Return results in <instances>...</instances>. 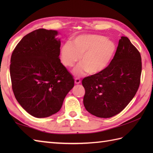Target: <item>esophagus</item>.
<instances>
[{
    "instance_id": "obj_1",
    "label": "esophagus",
    "mask_w": 153,
    "mask_h": 153,
    "mask_svg": "<svg viewBox=\"0 0 153 153\" xmlns=\"http://www.w3.org/2000/svg\"><path fill=\"white\" fill-rule=\"evenodd\" d=\"M81 83V80L79 78L75 79V83L76 84H79Z\"/></svg>"
}]
</instances>
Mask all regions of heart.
I'll use <instances>...</instances> for the list:
<instances>
[{
  "label": "heart",
  "instance_id": "1",
  "mask_svg": "<svg viewBox=\"0 0 153 153\" xmlns=\"http://www.w3.org/2000/svg\"><path fill=\"white\" fill-rule=\"evenodd\" d=\"M115 43L104 36L83 34L74 37L71 43H65L60 48L62 62L66 67H73L79 60V64L73 71L79 76L86 72L95 75L102 72L108 66L115 54Z\"/></svg>",
  "mask_w": 153,
  "mask_h": 153
}]
</instances>
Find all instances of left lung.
<instances>
[{
  "label": "left lung",
  "mask_w": 153,
  "mask_h": 153,
  "mask_svg": "<svg viewBox=\"0 0 153 153\" xmlns=\"http://www.w3.org/2000/svg\"><path fill=\"white\" fill-rule=\"evenodd\" d=\"M141 69L139 52L128 37H122L114 56L106 69L82 80L85 109L104 118L122 112L137 91Z\"/></svg>",
  "instance_id": "left-lung-1"
}]
</instances>
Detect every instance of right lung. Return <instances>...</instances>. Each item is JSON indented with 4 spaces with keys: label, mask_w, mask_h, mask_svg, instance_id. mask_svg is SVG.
<instances>
[{
    "label": "right lung",
    "mask_w": 153,
    "mask_h": 153,
    "mask_svg": "<svg viewBox=\"0 0 153 153\" xmlns=\"http://www.w3.org/2000/svg\"><path fill=\"white\" fill-rule=\"evenodd\" d=\"M56 30L39 29L19 42L11 56L12 90L19 105L35 118L60 110L74 86L71 74L60 62V39Z\"/></svg>",
    "instance_id": "add662e5"
}]
</instances>
